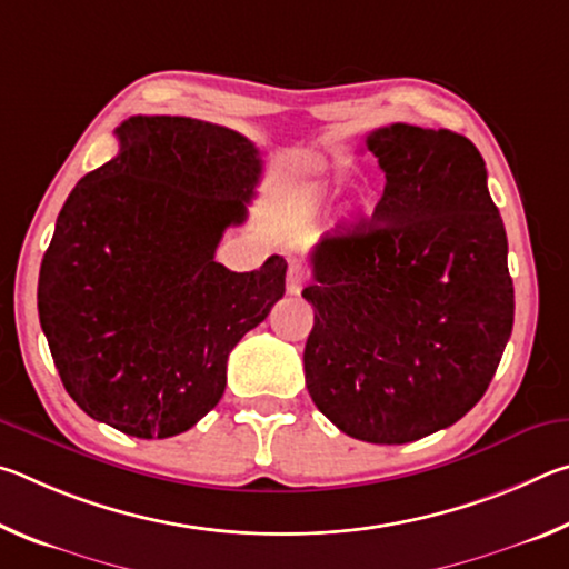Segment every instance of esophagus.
Wrapping results in <instances>:
<instances>
[{"mask_svg": "<svg viewBox=\"0 0 569 569\" xmlns=\"http://www.w3.org/2000/svg\"><path fill=\"white\" fill-rule=\"evenodd\" d=\"M303 286H306L303 268H301V266H291V268H288V273H286V288H288V293L298 296V293L303 291Z\"/></svg>", "mask_w": 569, "mask_h": 569, "instance_id": "esophagus-1", "label": "esophagus"}]
</instances>
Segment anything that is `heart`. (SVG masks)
<instances>
[{"instance_id":"1","label":"heart","mask_w":569,"mask_h":569,"mask_svg":"<svg viewBox=\"0 0 569 569\" xmlns=\"http://www.w3.org/2000/svg\"><path fill=\"white\" fill-rule=\"evenodd\" d=\"M336 198H339V186H333V182H326V180L303 182V186H298L293 190V208L301 216H321L333 206ZM371 213H373V200L361 198L351 210V220L359 226Z\"/></svg>"}]
</instances>
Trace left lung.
<instances>
[{
	"label": "left lung",
	"mask_w": 569,
	"mask_h": 569,
	"mask_svg": "<svg viewBox=\"0 0 569 569\" xmlns=\"http://www.w3.org/2000/svg\"><path fill=\"white\" fill-rule=\"evenodd\" d=\"M366 148L387 186L371 220L313 248L303 371L343 435L407 445L485 397L512 333L515 288L471 140L393 122Z\"/></svg>",
	"instance_id": "8db88e82"
}]
</instances>
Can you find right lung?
I'll return each mask as SVG.
<instances>
[{
    "instance_id": "obj_1",
    "label": "right lung",
    "mask_w": 569,
    "mask_h": 569,
    "mask_svg": "<svg viewBox=\"0 0 569 569\" xmlns=\"http://www.w3.org/2000/svg\"><path fill=\"white\" fill-rule=\"evenodd\" d=\"M120 150L77 182L37 286L64 389L88 417L138 439L182 435L226 391L228 356L286 293V261H216L263 162L223 124L134 114Z\"/></svg>"
}]
</instances>
